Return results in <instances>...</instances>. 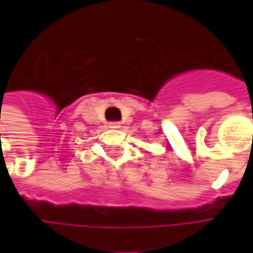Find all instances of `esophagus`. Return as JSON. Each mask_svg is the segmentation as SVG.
Wrapping results in <instances>:
<instances>
[{
	"instance_id": "esophagus-1",
	"label": "esophagus",
	"mask_w": 253,
	"mask_h": 253,
	"mask_svg": "<svg viewBox=\"0 0 253 253\" xmlns=\"http://www.w3.org/2000/svg\"><path fill=\"white\" fill-rule=\"evenodd\" d=\"M121 124L120 122H110V128H120Z\"/></svg>"
}]
</instances>
